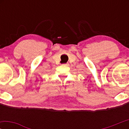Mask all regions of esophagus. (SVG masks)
<instances>
[{"label":"esophagus","mask_w":129,"mask_h":129,"mask_svg":"<svg viewBox=\"0 0 129 129\" xmlns=\"http://www.w3.org/2000/svg\"><path fill=\"white\" fill-rule=\"evenodd\" d=\"M62 65H63V66H69V63H66V64H63Z\"/></svg>","instance_id":"obj_1"}]
</instances>
